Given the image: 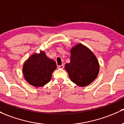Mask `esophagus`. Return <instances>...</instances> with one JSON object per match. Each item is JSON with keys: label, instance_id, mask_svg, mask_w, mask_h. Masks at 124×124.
<instances>
[{"label": "esophagus", "instance_id": "34e87169", "mask_svg": "<svg viewBox=\"0 0 124 124\" xmlns=\"http://www.w3.org/2000/svg\"><path fill=\"white\" fill-rule=\"evenodd\" d=\"M58 68L59 69H63L64 68V65H58Z\"/></svg>", "mask_w": 124, "mask_h": 124}]
</instances>
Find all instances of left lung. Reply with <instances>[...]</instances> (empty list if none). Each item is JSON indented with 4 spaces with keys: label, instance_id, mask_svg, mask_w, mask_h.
Listing matches in <instances>:
<instances>
[{
    "label": "left lung",
    "instance_id": "1",
    "mask_svg": "<svg viewBox=\"0 0 124 124\" xmlns=\"http://www.w3.org/2000/svg\"><path fill=\"white\" fill-rule=\"evenodd\" d=\"M70 52V62L65 66L70 79L79 87L88 85L99 72L98 60L92 50L81 43L73 46Z\"/></svg>",
    "mask_w": 124,
    "mask_h": 124
}]
</instances>
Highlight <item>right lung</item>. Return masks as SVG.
<instances>
[{
  "label": "right lung",
  "mask_w": 124,
  "mask_h": 124,
  "mask_svg": "<svg viewBox=\"0 0 124 124\" xmlns=\"http://www.w3.org/2000/svg\"><path fill=\"white\" fill-rule=\"evenodd\" d=\"M56 62L48 58L45 52L34 53L24 62L23 73L27 83L35 87L47 84L52 78V73L56 69Z\"/></svg>",
  "instance_id": "add662e5"
}]
</instances>
